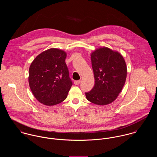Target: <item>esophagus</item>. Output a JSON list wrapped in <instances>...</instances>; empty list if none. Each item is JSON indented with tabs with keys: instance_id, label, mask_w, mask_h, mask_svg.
Returning a JSON list of instances; mask_svg holds the SVG:
<instances>
[{
	"instance_id": "34e87169",
	"label": "esophagus",
	"mask_w": 157,
	"mask_h": 157,
	"mask_svg": "<svg viewBox=\"0 0 157 157\" xmlns=\"http://www.w3.org/2000/svg\"><path fill=\"white\" fill-rule=\"evenodd\" d=\"M80 82H81L80 80H76V81L74 82V84L76 85H79V84L80 83Z\"/></svg>"
}]
</instances>
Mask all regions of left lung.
I'll return each mask as SVG.
<instances>
[{"instance_id": "8db88e82", "label": "left lung", "mask_w": 157, "mask_h": 157, "mask_svg": "<svg viewBox=\"0 0 157 157\" xmlns=\"http://www.w3.org/2000/svg\"><path fill=\"white\" fill-rule=\"evenodd\" d=\"M95 85L86 92V97L98 105L111 103L118 96L124 85L127 67L125 60L118 51L102 47L90 54Z\"/></svg>"}]
</instances>
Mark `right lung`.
I'll use <instances>...</instances> for the list:
<instances>
[{"label": "right lung", "mask_w": 157, "mask_h": 157, "mask_svg": "<svg viewBox=\"0 0 157 157\" xmlns=\"http://www.w3.org/2000/svg\"><path fill=\"white\" fill-rule=\"evenodd\" d=\"M66 57L65 51L51 48L39 54L31 63L29 85L40 103L54 106L67 98L72 82L65 62Z\"/></svg>", "instance_id": "obj_1"}]
</instances>
